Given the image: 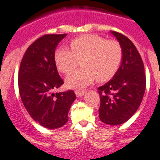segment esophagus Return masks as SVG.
I'll list each match as a JSON object with an SVG mask.
<instances>
[{"instance_id":"34e87169","label":"esophagus","mask_w":160,"mask_h":160,"mask_svg":"<svg viewBox=\"0 0 160 160\" xmlns=\"http://www.w3.org/2000/svg\"><path fill=\"white\" fill-rule=\"evenodd\" d=\"M75 94H76V96H78V97H81V96H82L85 94V91L84 90H76Z\"/></svg>"}]
</instances>
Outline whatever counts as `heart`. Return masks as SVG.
Masks as SVG:
<instances>
[{
	"instance_id": "b5f03b06",
	"label": "heart",
	"mask_w": 160,
	"mask_h": 160,
	"mask_svg": "<svg viewBox=\"0 0 160 160\" xmlns=\"http://www.w3.org/2000/svg\"><path fill=\"white\" fill-rule=\"evenodd\" d=\"M71 49L60 47L56 50L54 60L58 70L70 74L83 58L82 69L71 73L65 79L66 86L82 89L96 80L106 82L116 74L122 64L123 52L116 40H107L96 34H84L73 38Z\"/></svg>"
}]
</instances>
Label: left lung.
Returning a JSON list of instances; mask_svg holds the SVG:
<instances>
[{"label":"left lung","instance_id":"obj_1","mask_svg":"<svg viewBox=\"0 0 160 160\" xmlns=\"http://www.w3.org/2000/svg\"><path fill=\"white\" fill-rule=\"evenodd\" d=\"M111 33L122 46L123 57L116 74L98 88L99 118L114 126L128 121L139 108L146 89V76L143 61L132 42L120 32Z\"/></svg>","mask_w":160,"mask_h":160}]
</instances>
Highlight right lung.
<instances>
[{
    "label": "right lung",
    "instance_id": "add662e5",
    "mask_svg": "<svg viewBox=\"0 0 160 160\" xmlns=\"http://www.w3.org/2000/svg\"><path fill=\"white\" fill-rule=\"evenodd\" d=\"M66 34H46L29 46L20 63L18 84L21 101L32 118L46 128H61L76 99L73 90L52 93L64 83L57 70L54 54Z\"/></svg>",
    "mask_w": 160,
    "mask_h": 160
}]
</instances>
